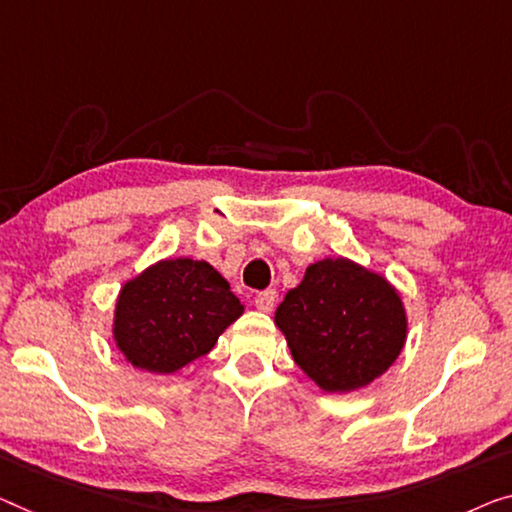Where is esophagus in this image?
<instances>
[{
  "mask_svg": "<svg viewBox=\"0 0 512 512\" xmlns=\"http://www.w3.org/2000/svg\"><path fill=\"white\" fill-rule=\"evenodd\" d=\"M273 305H276V292L273 289H264L255 296V308L259 312H271Z\"/></svg>",
  "mask_w": 512,
  "mask_h": 512,
  "instance_id": "obj_1",
  "label": "esophagus"
}]
</instances>
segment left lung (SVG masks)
<instances>
[{"label": "left lung", "instance_id": "1", "mask_svg": "<svg viewBox=\"0 0 512 512\" xmlns=\"http://www.w3.org/2000/svg\"><path fill=\"white\" fill-rule=\"evenodd\" d=\"M294 361L326 393L368 386L395 363L407 312L391 282L347 257L310 264L276 310Z\"/></svg>", "mask_w": 512, "mask_h": 512}]
</instances>
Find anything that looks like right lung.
Listing matches in <instances>:
<instances>
[{
	"mask_svg": "<svg viewBox=\"0 0 512 512\" xmlns=\"http://www.w3.org/2000/svg\"><path fill=\"white\" fill-rule=\"evenodd\" d=\"M243 303L209 262L160 259L121 287L112 335L135 368L172 375L209 354Z\"/></svg>",
	"mask_w": 512,
	"mask_h": 512,
	"instance_id": "obj_1",
	"label": "right lung"
}]
</instances>
